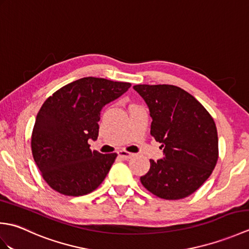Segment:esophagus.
Wrapping results in <instances>:
<instances>
[{
	"label": "esophagus",
	"mask_w": 249,
	"mask_h": 249,
	"mask_svg": "<svg viewBox=\"0 0 249 249\" xmlns=\"http://www.w3.org/2000/svg\"><path fill=\"white\" fill-rule=\"evenodd\" d=\"M118 154H119V156H120V157L124 158V160H128V158H130V157H133V156H134L133 153L126 152V151H124V150H121V151H119Z\"/></svg>",
	"instance_id": "obj_1"
}]
</instances>
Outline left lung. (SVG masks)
I'll list each match as a JSON object with an SVG mask.
<instances>
[{
	"label": "left lung",
	"instance_id": "obj_1",
	"mask_svg": "<svg viewBox=\"0 0 249 249\" xmlns=\"http://www.w3.org/2000/svg\"><path fill=\"white\" fill-rule=\"evenodd\" d=\"M152 118L151 135L161 143L163 158L154 161L142 185L166 200L195 193L212 174L218 160L215 122L193 95L170 84H138Z\"/></svg>",
	"mask_w": 249,
	"mask_h": 249
}]
</instances>
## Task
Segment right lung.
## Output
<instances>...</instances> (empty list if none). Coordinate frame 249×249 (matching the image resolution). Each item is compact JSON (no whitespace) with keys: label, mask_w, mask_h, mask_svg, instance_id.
Here are the masks:
<instances>
[{"label":"right lung","mask_w":249,"mask_h":249,"mask_svg":"<svg viewBox=\"0 0 249 249\" xmlns=\"http://www.w3.org/2000/svg\"><path fill=\"white\" fill-rule=\"evenodd\" d=\"M131 84L87 77L57 89L41 106L32 134V153L45 181L57 193L78 197L96 189L115 153L91 151L98 137L100 111Z\"/></svg>","instance_id":"add662e5"}]
</instances>
